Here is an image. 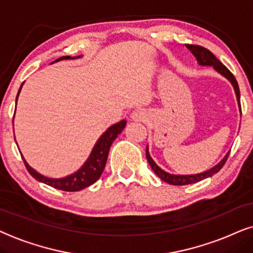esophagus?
Instances as JSON below:
<instances>
[{"label":"esophagus","mask_w":253,"mask_h":253,"mask_svg":"<svg viewBox=\"0 0 253 253\" xmlns=\"http://www.w3.org/2000/svg\"><path fill=\"white\" fill-rule=\"evenodd\" d=\"M147 112L144 110H135L132 113V120L133 121H144L147 119Z\"/></svg>","instance_id":"esophagus-1"}]
</instances>
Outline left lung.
<instances>
[{
	"instance_id": "8db88e82",
	"label": "left lung",
	"mask_w": 253,
	"mask_h": 253,
	"mask_svg": "<svg viewBox=\"0 0 253 253\" xmlns=\"http://www.w3.org/2000/svg\"><path fill=\"white\" fill-rule=\"evenodd\" d=\"M186 47L195 56V59H197L199 66L213 67L214 70H216L220 75L225 77V79H227L229 82L231 83V85L235 90V93H236L237 104H238V107H240V112L242 114L240 87H238V83H237L236 79H235V76L232 75V74L229 72V69L227 68V67L222 65V63L216 59V56H215L211 52H210L207 48H205V47H201V46H197V45H186ZM146 156H147L148 163H149V166L151 167V169L154 170V172L156 173L162 180L166 181V183H168V184H171V185H187V184L198 183V181L204 180V179H206V178L211 177L213 174L217 173L218 171L222 169V167L224 166L225 161H227V158L229 156V153L225 154V156L222 158L220 162H218L216 166L211 168L210 170H206V171H204V172L194 173V174H173V173L167 172L166 170H163L162 168H160L156 163H155V161L150 156L148 146L146 149Z\"/></svg>"
}]
</instances>
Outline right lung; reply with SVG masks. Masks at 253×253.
<instances>
[{"instance_id": "right-lung-1", "label": "right lung", "mask_w": 253, "mask_h": 253, "mask_svg": "<svg viewBox=\"0 0 253 253\" xmlns=\"http://www.w3.org/2000/svg\"><path fill=\"white\" fill-rule=\"evenodd\" d=\"M82 55L74 56V58H70V56H62V58L56 59L54 62L61 61V60H74V59H80ZM24 84V83H23ZM23 84L19 87V91L17 93L16 97V103L17 99H18L19 92H21ZM126 126V120H121L119 123L112 125V126L109 127L105 132H104L95 146H93L91 154L87 157L85 163L83 164L82 167L80 168L76 172H74L69 176L62 177V178H49L46 176H42V173H39L38 171H36L33 168H31L28 164V162L25 161V158L23 157V161H24V164L26 169L30 172V174L37 179L38 181H42V183L49 185L54 188H58V190L67 191V192H76L81 191L83 188H85L93 183H96L97 180L99 179V177L102 176L104 168H105L107 156H109V151L111 148V144L113 143V141L117 139L118 135L123 132V129Z\"/></svg>"}]
</instances>
